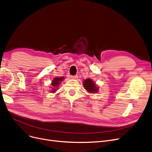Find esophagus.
Wrapping results in <instances>:
<instances>
[{
  "instance_id": "esophagus-1",
  "label": "esophagus",
  "mask_w": 152,
  "mask_h": 152,
  "mask_svg": "<svg viewBox=\"0 0 152 152\" xmlns=\"http://www.w3.org/2000/svg\"><path fill=\"white\" fill-rule=\"evenodd\" d=\"M71 79H73V80H76V79H77L78 77H77V75H76V76H71Z\"/></svg>"
}]
</instances>
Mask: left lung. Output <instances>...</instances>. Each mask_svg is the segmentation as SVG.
Masks as SVG:
<instances>
[{"label":"left lung","mask_w":152,"mask_h":152,"mask_svg":"<svg viewBox=\"0 0 152 152\" xmlns=\"http://www.w3.org/2000/svg\"><path fill=\"white\" fill-rule=\"evenodd\" d=\"M83 84L86 91H87L89 93L96 94L98 92L99 87L90 78H88L86 80H84Z\"/></svg>","instance_id":"obj_1"}]
</instances>
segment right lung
Instances as JSON below:
<instances>
[{"instance_id": "add662e5", "label": "right lung", "mask_w": 152, "mask_h": 152, "mask_svg": "<svg viewBox=\"0 0 152 152\" xmlns=\"http://www.w3.org/2000/svg\"><path fill=\"white\" fill-rule=\"evenodd\" d=\"M64 80V77L63 76L55 77L53 80H52L51 83L52 87H51V90L50 91V92H51V93H55V92H56V91L59 88V86H60L61 83Z\"/></svg>"}]
</instances>
